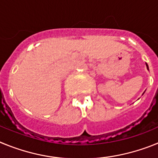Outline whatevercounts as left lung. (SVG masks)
I'll return each mask as SVG.
<instances>
[{
	"label": "left lung",
	"mask_w": 158,
	"mask_h": 158,
	"mask_svg": "<svg viewBox=\"0 0 158 158\" xmlns=\"http://www.w3.org/2000/svg\"><path fill=\"white\" fill-rule=\"evenodd\" d=\"M146 66H147V69H149V67H148V65H147V64H146Z\"/></svg>",
	"instance_id": "obj_1"
}]
</instances>
